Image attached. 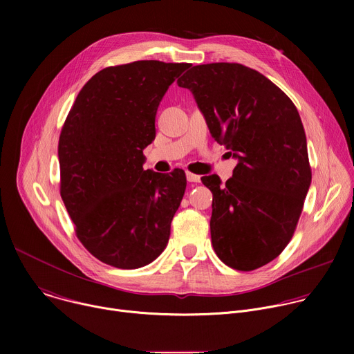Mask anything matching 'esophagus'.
I'll return each instance as SVG.
<instances>
[{
	"label": "esophagus",
	"instance_id": "34e87169",
	"mask_svg": "<svg viewBox=\"0 0 354 354\" xmlns=\"http://www.w3.org/2000/svg\"><path fill=\"white\" fill-rule=\"evenodd\" d=\"M186 179H187V182H192V183L200 182V176H198V175H194V174H192V172H186Z\"/></svg>",
	"mask_w": 354,
	"mask_h": 354
}]
</instances>
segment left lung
<instances>
[{
	"mask_svg": "<svg viewBox=\"0 0 354 354\" xmlns=\"http://www.w3.org/2000/svg\"><path fill=\"white\" fill-rule=\"evenodd\" d=\"M178 85L238 161L225 185L217 175L201 178L213 193V248L227 266L255 270L290 242L311 186L298 111L270 80L236 63L194 66Z\"/></svg>",
	"mask_w": 354,
	"mask_h": 354,
	"instance_id": "8db88e82",
	"label": "left lung"
}]
</instances>
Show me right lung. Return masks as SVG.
<instances>
[{
	"label": "right lung",
	"instance_id": "obj_1",
	"mask_svg": "<svg viewBox=\"0 0 354 354\" xmlns=\"http://www.w3.org/2000/svg\"><path fill=\"white\" fill-rule=\"evenodd\" d=\"M187 63L141 60L96 73L80 91L59 140L62 198L77 236L100 262L138 269L167 248L186 189L182 169H142L156 116Z\"/></svg>",
	"mask_w": 354,
	"mask_h": 354
}]
</instances>
